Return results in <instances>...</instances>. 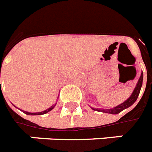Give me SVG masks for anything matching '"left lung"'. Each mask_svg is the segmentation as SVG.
Here are the masks:
<instances>
[{"instance_id": "1", "label": "left lung", "mask_w": 152, "mask_h": 152, "mask_svg": "<svg viewBox=\"0 0 152 152\" xmlns=\"http://www.w3.org/2000/svg\"><path fill=\"white\" fill-rule=\"evenodd\" d=\"M142 83H143V72H141V75H140L139 80H138L137 83L136 87L134 88L133 93L130 95V97L128 98L126 101L120 104L119 105L115 107V108H109V109H103V108H92V109L94 111H98V112H105V113H109V114H118L119 112H121L123 110L126 109V108H129L132 104H134V102H136L138 96H139V94H140V89L142 87Z\"/></svg>"}]
</instances>
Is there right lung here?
Here are the masks:
<instances>
[{
    "instance_id": "right-lung-1",
    "label": "right lung",
    "mask_w": 152,
    "mask_h": 152,
    "mask_svg": "<svg viewBox=\"0 0 152 152\" xmlns=\"http://www.w3.org/2000/svg\"><path fill=\"white\" fill-rule=\"evenodd\" d=\"M55 108V105L54 106H51L50 108H48L47 110L44 111V112H25V111H23V112H24L25 114L26 115H44V114H46V113H48V112H50V110H52L53 108Z\"/></svg>"
}]
</instances>
